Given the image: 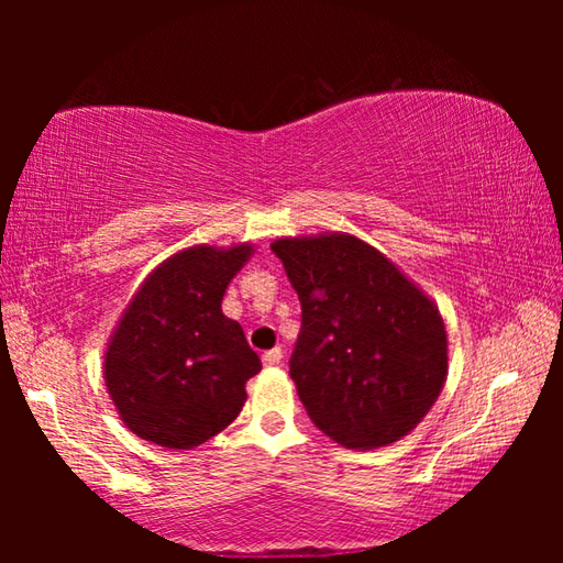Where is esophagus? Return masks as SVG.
<instances>
[{
  "label": "esophagus",
  "mask_w": 563,
  "mask_h": 563,
  "mask_svg": "<svg viewBox=\"0 0 563 563\" xmlns=\"http://www.w3.org/2000/svg\"><path fill=\"white\" fill-rule=\"evenodd\" d=\"M280 360H283V350L280 347H273V350H268L263 355V365L265 367H275V365H280Z\"/></svg>",
  "instance_id": "1"
}]
</instances>
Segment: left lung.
Here are the masks:
<instances>
[{
  "label": "left lung",
  "mask_w": 563,
  "mask_h": 563,
  "mask_svg": "<svg viewBox=\"0 0 563 563\" xmlns=\"http://www.w3.org/2000/svg\"><path fill=\"white\" fill-rule=\"evenodd\" d=\"M271 251L300 298L290 377L312 422L352 450L412 432L446 379L434 302L355 235L283 238Z\"/></svg>",
  "instance_id": "8db88e82"
}]
</instances>
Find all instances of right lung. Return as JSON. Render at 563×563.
Here are the masks:
<instances>
[{"label": "right lung", "instance_id": "add662e5", "mask_svg": "<svg viewBox=\"0 0 563 563\" xmlns=\"http://www.w3.org/2000/svg\"><path fill=\"white\" fill-rule=\"evenodd\" d=\"M251 245H196L148 275L109 342L103 375L133 434L168 450H194L233 422L245 383L261 373L223 295Z\"/></svg>", "mask_w": 563, "mask_h": 563}]
</instances>
